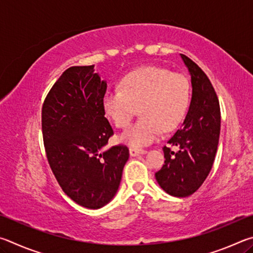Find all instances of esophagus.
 Masks as SVG:
<instances>
[{"label":"esophagus","instance_id":"34e87169","mask_svg":"<svg viewBox=\"0 0 253 253\" xmlns=\"http://www.w3.org/2000/svg\"><path fill=\"white\" fill-rule=\"evenodd\" d=\"M147 152L144 151V149H138V148H129V154L130 156L135 157V156H138V155H144V154H146Z\"/></svg>","mask_w":253,"mask_h":253}]
</instances>
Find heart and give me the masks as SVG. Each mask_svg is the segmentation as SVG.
<instances>
[{"label":"heart","mask_w":253,"mask_h":253,"mask_svg":"<svg viewBox=\"0 0 253 253\" xmlns=\"http://www.w3.org/2000/svg\"><path fill=\"white\" fill-rule=\"evenodd\" d=\"M121 87L107 90L102 105L119 128L129 125L138 107L142 118L118 137L122 143L134 147L147 146L155 142L161 131L173 130L185 115L190 101L186 77L156 66L139 68L126 75Z\"/></svg>","instance_id":"b5f03b06"}]
</instances>
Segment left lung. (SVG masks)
Instances as JSON below:
<instances>
[{
  "label": "left lung",
  "mask_w": 253,
  "mask_h": 253,
  "mask_svg": "<svg viewBox=\"0 0 253 253\" xmlns=\"http://www.w3.org/2000/svg\"><path fill=\"white\" fill-rule=\"evenodd\" d=\"M191 75L192 98L182 127L163 147L165 162L155 173L160 186L176 198L193 194L208 177L215 158L220 137L219 99L211 81L194 61L181 54Z\"/></svg>",
  "instance_id": "obj_1"
}]
</instances>
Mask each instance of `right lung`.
Listing matches in <instances>:
<instances>
[{"mask_svg":"<svg viewBox=\"0 0 253 253\" xmlns=\"http://www.w3.org/2000/svg\"><path fill=\"white\" fill-rule=\"evenodd\" d=\"M107 83L95 66L71 67L42 107L46 158L62 191L77 204L100 209L116 195L129 157L124 145L102 151L114 130L105 117Z\"/></svg>","mask_w":253,"mask_h":253,"instance_id":"obj_1","label":"right lung"}]
</instances>
